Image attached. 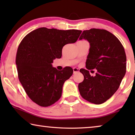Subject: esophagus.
Here are the masks:
<instances>
[{
	"label": "esophagus",
	"mask_w": 135,
	"mask_h": 135,
	"mask_svg": "<svg viewBox=\"0 0 135 135\" xmlns=\"http://www.w3.org/2000/svg\"><path fill=\"white\" fill-rule=\"evenodd\" d=\"M80 70L79 68H73V73H76L77 72H79Z\"/></svg>",
	"instance_id": "obj_1"
}]
</instances>
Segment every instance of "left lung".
I'll list each match as a JSON object with an SVG mask.
<instances>
[{
	"instance_id": "obj_1",
	"label": "left lung",
	"mask_w": 135,
	"mask_h": 135,
	"mask_svg": "<svg viewBox=\"0 0 135 135\" xmlns=\"http://www.w3.org/2000/svg\"><path fill=\"white\" fill-rule=\"evenodd\" d=\"M83 38L89 42L90 47L86 62L88 70H80L84 80L79 83V90L84 99L101 104L117 90L126 72L124 49L117 37L104 29L84 30L79 39ZM93 69L97 72L91 76L88 70Z\"/></svg>"
}]
</instances>
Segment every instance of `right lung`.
<instances>
[{
    "label": "right lung",
    "instance_id": "obj_1",
    "mask_svg": "<svg viewBox=\"0 0 135 135\" xmlns=\"http://www.w3.org/2000/svg\"><path fill=\"white\" fill-rule=\"evenodd\" d=\"M81 33L42 27L27 35L20 43L15 61L18 79L28 97L39 106H51L61 97L63 84L73 70L67 67L59 71L51 64L61 58L64 46L76 42Z\"/></svg>",
    "mask_w": 135,
    "mask_h": 135
}]
</instances>
